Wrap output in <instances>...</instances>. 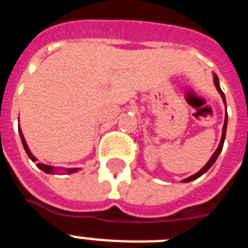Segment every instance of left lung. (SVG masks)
<instances>
[{"label":"left lung","instance_id":"8db88e82","mask_svg":"<svg viewBox=\"0 0 248 248\" xmlns=\"http://www.w3.org/2000/svg\"><path fill=\"white\" fill-rule=\"evenodd\" d=\"M214 83H215L216 89H217V91H219V93L221 95V97H223V101L224 104H225V107H227V101H225V95H224V93L221 91V89H220V83H219V78H217V76L214 75ZM227 124H228V114L225 116V120H224V126H223V135H221V140H220V144L219 147H217V149L215 151V153L211 155V158L208 159V162L206 163V165L202 167V169L198 171L197 173H194V175H192V176L186 177V179H184V180H181L183 183H189V181L192 180H196V179H198L200 176H202L206 171H208V169L211 167L214 163H215V161L217 159V157H219V155L221 153V151H223V145H224V140H225V134H227Z\"/></svg>","mask_w":248,"mask_h":248}]
</instances>
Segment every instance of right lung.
<instances>
[{
	"instance_id": "1",
	"label": "right lung",
	"mask_w": 248,
	"mask_h": 248,
	"mask_svg": "<svg viewBox=\"0 0 248 248\" xmlns=\"http://www.w3.org/2000/svg\"><path fill=\"white\" fill-rule=\"evenodd\" d=\"M19 135H20L21 143H23V147H24V149H25V152H27L28 157L32 159L33 162H37V158L32 155V153H31V151H29V148H28V145H27V141H25L24 135H23V132H21L20 127H19ZM37 167L42 170V171L46 173H56V169L54 167V166L45 165V163H37ZM77 171H78V169H65V172L67 173H73V172H77Z\"/></svg>"
}]
</instances>
